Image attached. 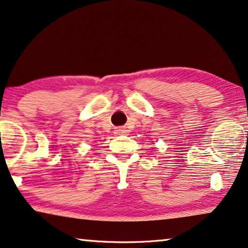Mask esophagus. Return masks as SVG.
Returning a JSON list of instances; mask_svg holds the SVG:
<instances>
[{"label":"esophagus","instance_id":"1","mask_svg":"<svg viewBox=\"0 0 248 248\" xmlns=\"http://www.w3.org/2000/svg\"><path fill=\"white\" fill-rule=\"evenodd\" d=\"M116 134L117 135H124V134H125V128H124V127H118V128H116Z\"/></svg>","mask_w":248,"mask_h":248}]
</instances>
